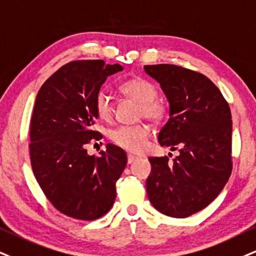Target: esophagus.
I'll return each instance as SVG.
<instances>
[{"mask_svg": "<svg viewBox=\"0 0 256 256\" xmlns=\"http://www.w3.org/2000/svg\"><path fill=\"white\" fill-rule=\"evenodd\" d=\"M138 158L136 156H133V154H128V156H127L128 164H133L135 160H138Z\"/></svg>", "mask_w": 256, "mask_h": 256, "instance_id": "34e87169", "label": "esophagus"}]
</instances>
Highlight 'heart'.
Returning <instances> with one entry per match:
<instances>
[{
  "label": "heart",
  "instance_id": "b5f03b06",
  "mask_svg": "<svg viewBox=\"0 0 256 256\" xmlns=\"http://www.w3.org/2000/svg\"><path fill=\"white\" fill-rule=\"evenodd\" d=\"M123 94L130 97L141 104L140 115L150 120H160L162 118L165 108L158 102V89L152 82L144 78H133L123 82L118 86ZM94 108L100 118L104 121L112 120L114 115V106L112 97L106 91H100L94 100ZM150 130L146 124L120 126L110 132V138L115 144L129 152L138 153L144 150Z\"/></svg>",
  "mask_w": 256,
  "mask_h": 256
}]
</instances>
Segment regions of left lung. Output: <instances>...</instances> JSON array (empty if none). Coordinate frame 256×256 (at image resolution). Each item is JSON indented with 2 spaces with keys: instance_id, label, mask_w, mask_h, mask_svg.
I'll list each match as a JSON object with an SVG mask.
<instances>
[{
  "instance_id": "obj_1",
  "label": "left lung",
  "mask_w": 256,
  "mask_h": 256,
  "mask_svg": "<svg viewBox=\"0 0 256 256\" xmlns=\"http://www.w3.org/2000/svg\"><path fill=\"white\" fill-rule=\"evenodd\" d=\"M170 112L158 140L179 156L150 158V202L164 215L188 217L220 194L232 173V114L218 88L198 72L171 64L146 65Z\"/></svg>"
}]
</instances>
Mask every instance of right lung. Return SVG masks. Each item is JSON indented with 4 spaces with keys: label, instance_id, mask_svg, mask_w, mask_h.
Instances as JSON below:
<instances>
[{
    "label": "right lung",
    "instance_id": "1",
    "mask_svg": "<svg viewBox=\"0 0 256 256\" xmlns=\"http://www.w3.org/2000/svg\"><path fill=\"white\" fill-rule=\"evenodd\" d=\"M103 60L72 62L47 80L36 94L30 121V162L41 190L60 212L77 220L100 218L112 206L126 152L106 144L100 156L85 144L102 138L92 130L94 100L106 78L122 71Z\"/></svg>",
    "mask_w": 256,
    "mask_h": 256
}]
</instances>
